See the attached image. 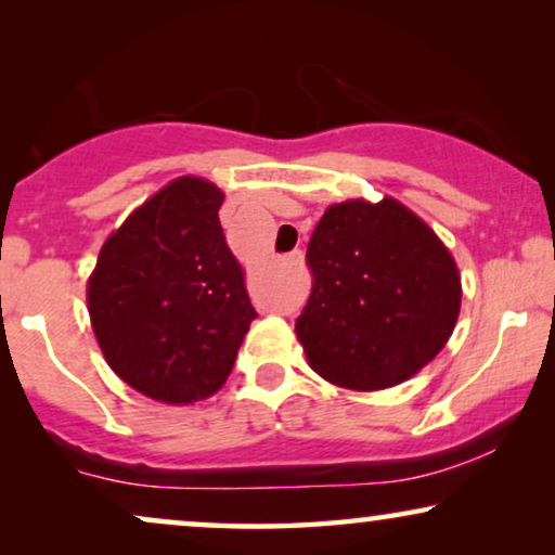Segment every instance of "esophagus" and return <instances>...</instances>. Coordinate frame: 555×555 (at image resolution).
<instances>
[{
	"instance_id": "1",
	"label": "esophagus",
	"mask_w": 555,
	"mask_h": 555,
	"mask_svg": "<svg viewBox=\"0 0 555 555\" xmlns=\"http://www.w3.org/2000/svg\"><path fill=\"white\" fill-rule=\"evenodd\" d=\"M291 260H293V262H302V253H300V249H295V253L291 255Z\"/></svg>"
}]
</instances>
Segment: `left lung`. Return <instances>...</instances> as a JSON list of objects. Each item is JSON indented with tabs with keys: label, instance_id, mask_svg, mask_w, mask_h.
Listing matches in <instances>:
<instances>
[{
	"label": "left lung",
	"instance_id": "1",
	"mask_svg": "<svg viewBox=\"0 0 555 555\" xmlns=\"http://www.w3.org/2000/svg\"><path fill=\"white\" fill-rule=\"evenodd\" d=\"M306 257L313 291L295 333L325 382L353 391L397 386L450 340L462 300L457 264L391 196L333 204Z\"/></svg>",
	"mask_w": 555,
	"mask_h": 555
}]
</instances>
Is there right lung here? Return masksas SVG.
I'll use <instances>...</instances> for the list:
<instances>
[{"label": "right lung", "mask_w": 555, "mask_h": 555, "mask_svg": "<svg viewBox=\"0 0 555 555\" xmlns=\"http://www.w3.org/2000/svg\"><path fill=\"white\" fill-rule=\"evenodd\" d=\"M222 202L209 181L173 179L105 240L88 280L108 366L164 404L211 397L257 318L219 224Z\"/></svg>", "instance_id": "add662e5"}]
</instances>
